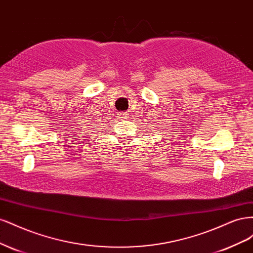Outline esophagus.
<instances>
[{
    "instance_id": "34e87169",
    "label": "esophagus",
    "mask_w": 253,
    "mask_h": 253,
    "mask_svg": "<svg viewBox=\"0 0 253 253\" xmlns=\"http://www.w3.org/2000/svg\"><path fill=\"white\" fill-rule=\"evenodd\" d=\"M127 114L126 113H119L118 114V118L120 119V120H126V119H127Z\"/></svg>"
}]
</instances>
